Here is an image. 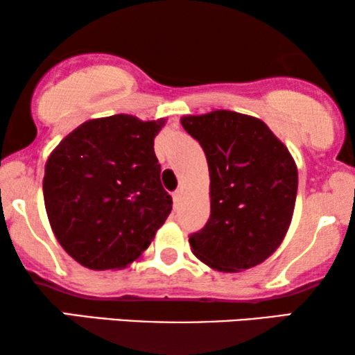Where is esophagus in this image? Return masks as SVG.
I'll use <instances>...</instances> for the list:
<instances>
[{
  "instance_id": "esophagus-1",
  "label": "esophagus",
  "mask_w": 355,
  "mask_h": 355,
  "mask_svg": "<svg viewBox=\"0 0 355 355\" xmlns=\"http://www.w3.org/2000/svg\"><path fill=\"white\" fill-rule=\"evenodd\" d=\"M173 202H174V205H178V203L181 202V191H176L173 193Z\"/></svg>"
}]
</instances>
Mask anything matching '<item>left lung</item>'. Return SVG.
Returning <instances> with one entry per match:
<instances>
[{
	"mask_svg": "<svg viewBox=\"0 0 355 355\" xmlns=\"http://www.w3.org/2000/svg\"><path fill=\"white\" fill-rule=\"evenodd\" d=\"M210 171V218L189 237L193 255L223 273L252 268L283 242L297 196L289 150L259 118L216 110L184 116Z\"/></svg>",
	"mask_w": 355,
	"mask_h": 355,
	"instance_id": "obj_1",
	"label": "left lung"
}]
</instances>
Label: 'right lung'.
Masks as SVG:
<instances>
[{
  "label": "right lung",
  "instance_id": "add662e5",
  "mask_svg": "<svg viewBox=\"0 0 355 355\" xmlns=\"http://www.w3.org/2000/svg\"><path fill=\"white\" fill-rule=\"evenodd\" d=\"M164 123L130 114L85 121L48 157V220L62 249L85 268H125L171 213L153 150Z\"/></svg>",
  "mask_w": 355,
  "mask_h": 355
}]
</instances>
